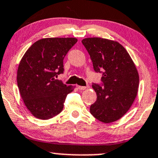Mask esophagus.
I'll use <instances>...</instances> for the list:
<instances>
[{
    "instance_id": "34e87169",
    "label": "esophagus",
    "mask_w": 158,
    "mask_h": 158,
    "mask_svg": "<svg viewBox=\"0 0 158 158\" xmlns=\"http://www.w3.org/2000/svg\"><path fill=\"white\" fill-rule=\"evenodd\" d=\"M89 88V86L87 85V86H78V89L79 90H85V89H88V88Z\"/></svg>"
}]
</instances>
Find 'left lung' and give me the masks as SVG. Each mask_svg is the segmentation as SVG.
Returning a JSON list of instances; mask_svg holds the SVG:
<instances>
[{
	"mask_svg": "<svg viewBox=\"0 0 158 158\" xmlns=\"http://www.w3.org/2000/svg\"><path fill=\"white\" fill-rule=\"evenodd\" d=\"M82 43L94 70L103 74L102 84L92 85L97 100L90 112L102 122H114L129 110L137 94L139 79L136 66L127 50L116 41L91 37Z\"/></svg>",
	"mask_w": 158,
	"mask_h": 158,
	"instance_id": "left-lung-1",
	"label": "left lung"
}]
</instances>
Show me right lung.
Returning a JSON list of instances; mask_svg holds the SVG:
<instances>
[{"label": "right lung", "instance_id": "add662e5", "mask_svg": "<svg viewBox=\"0 0 158 158\" xmlns=\"http://www.w3.org/2000/svg\"><path fill=\"white\" fill-rule=\"evenodd\" d=\"M76 38H45L31 46L21 60L17 84L24 103L34 117L46 120L59 114L73 91L56 79L64 73V58Z\"/></svg>", "mask_w": 158, "mask_h": 158}]
</instances>
